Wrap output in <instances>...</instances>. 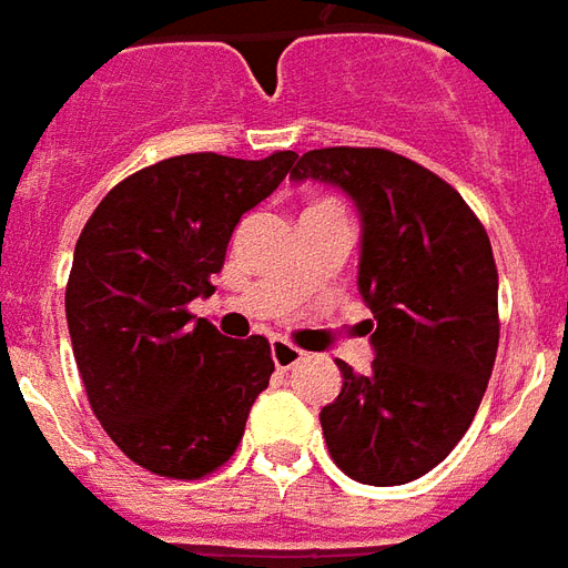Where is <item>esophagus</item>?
<instances>
[{
    "instance_id": "esophagus-1",
    "label": "esophagus",
    "mask_w": 568,
    "mask_h": 568,
    "mask_svg": "<svg viewBox=\"0 0 568 568\" xmlns=\"http://www.w3.org/2000/svg\"><path fill=\"white\" fill-rule=\"evenodd\" d=\"M302 354L300 347L290 345V342H284V338H272V359H275V366H278L281 372L293 369L296 363H302Z\"/></svg>"
}]
</instances>
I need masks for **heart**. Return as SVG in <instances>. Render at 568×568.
<instances>
[{
	"label": "heart",
	"mask_w": 568,
	"mask_h": 568,
	"mask_svg": "<svg viewBox=\"0 0 568 568\" xmlns=\"http://www.w3.org/2000/svg\"><path fill=\"white\" fill-rule=\"evenodd\" d=\"M326 205H333V202H317V205H312V209H326Z\"/></svg>",
	"instance_id": "obj_1"
}]
</instances>
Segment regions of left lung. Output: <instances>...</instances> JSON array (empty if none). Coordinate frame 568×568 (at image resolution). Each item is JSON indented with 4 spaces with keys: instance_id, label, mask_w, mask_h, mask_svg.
<instances>
[{
    "instance_id": "8db88e82",
    "label": "left lung",
    "mask_w": 568,
    "mask_h": 568,
    "mask_svg": "<svg viewBox=\"0 0 568 568\" xmlns=\"http://www.w3.org/2000/svg\"><path fill=\"white\" fill-rule=\"evenodd\" d=\"M290 178L342 187L363 217L375 359L369 375L338 359L342 393L321 412L329 457L359 484L415 481L466 436L494 372L499 275L487 230L448 181L384 148L308 151Z\"/></svg>"
}]
</instances>
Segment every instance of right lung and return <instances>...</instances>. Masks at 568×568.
Segmentation results:
<instances>
[{
  "label": "right lung",
  "mask_w": 568,
  "mask_h": 568,
  "mask_svg": "<svg viewBox=\"0 0 568 568\" xmlns=\"http://www.w3.org/2000/svg\"><path fill=\"white\" fill-rule=\"evenodd\" d=\"M293 160L169 156L111 187L78 235L65 284L74 363L102 429L153 475L221 469L268 387V338H226L187 305L214 293L235 223Z\"/></svg>",
  "instance_id": "1"
}]
</instances>
